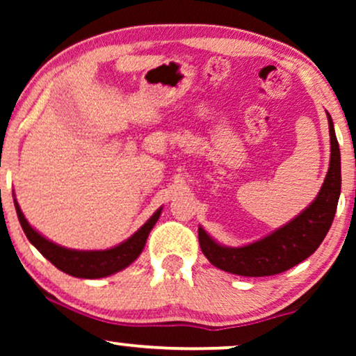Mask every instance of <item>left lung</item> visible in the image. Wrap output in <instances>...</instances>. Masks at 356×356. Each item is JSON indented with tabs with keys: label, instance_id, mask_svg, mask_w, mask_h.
Returning a JSON list of instances; mask_svg holds the SVG:
<instances>
[{
	"label": "left lung",
	"instance_id": "left-lung-1",
	"mask_svg": "<svg viewBox=\"0 0 356 356\" xmlns=\"http://www.w3.org/2000/svg\"><path fill=\"white\" fill-rule=\"evenodd\" d=\"M330 162L318 197L300 216L279 230L241 248L222 246L199 227V245L204 256L218 269L245 277H267L300 264L318 250L332 225L342 186L340 149L330 115Z\"/></svg>",
	"mask_w": 356,
	"mask_h": 356
}]
</instances>
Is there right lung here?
Returning <instances> with one entry per match:
<instances>
[{
  "label": "right lung",
  "mask_w": 356,
  "mask_h": 356,
  "mask_svg": "<svg viewBox=\"0 0 356 356\" xmlns=\"http://www.w3.org/2000/svg\"><path fill=\"white\" fill-rule=\"evenodd\" d=\"M14 206L21 222V227L29 241L51 262L58 269L66 272L72 277H79V279H102V277H108L116 272L123 270L128 267L131 262L138 259L140 252H143L145 241L150 230H152L155 223H157L162 207L134 233L128 240L121 243V245L110 248V250L102 251H79L70 250V248H63L56 243L47 240L37 230H33L31 223L26 220L24 213L19 207L16 199H14Z\"/></svg>",
  "instance_id": "right-lung-1"
}]
</instances>
